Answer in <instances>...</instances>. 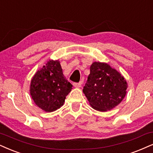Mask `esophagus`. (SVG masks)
Here are the masks:
<instances>
[{
  "mask_svg": "<svg viewBox=\"0 0 153 153\" xmlns=\"http://www.w3.org/2000/svg\"><path fill=\"white\" fill-rule=\"evenodd\" d=\"M81 85H82V82H78V83H73V86L76 88H79L81 87Z\"/></svg>",
  "mask_w": 153,
  "mask_h": 153,
  "instance_id": "1",
  "label": "esophagus"
}]
</instances>
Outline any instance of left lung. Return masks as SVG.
Returning a JSON list of instances; mask_svg holds the SVG:
<instances>
[{"label":"left lung","mask_w":153,"mask_h":153,"mask_svg":"<svg viewBox=\"0 0 153 153\" xmlns=\"http://www.w3.org/2000/svg\"><path fill=\"white\" fill-rule=\"evenodd\" d=\"M128 84L119 72L107 63L93 62L83 88L90 105L99 111H107L121 103Z\"/></svg>","instance_id":"left-lung-1"}]
</instances>
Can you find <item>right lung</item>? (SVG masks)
Wrapping results in <instances>:
<instances>
[{"label": "right lung", "mask_w": 153, "mask_h": 153, "mask_svg": "<svg viewBox=\"0 0 153 153\" xmlns=\"http://www.w3.org/2000/svg\"><path fill=\"white\" fill-rule=\"evenodd\" d=\"M72 87L63 75L59 60H49L32 77L30 92L38 107L52 112L63 105Z\"/></svg>", "instance_id": "obj_1"}]
</instances>
